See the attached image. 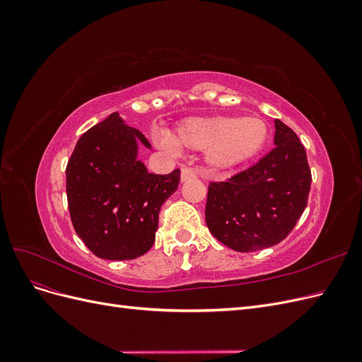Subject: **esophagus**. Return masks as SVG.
Listing matches in <instances>:
<instances>
[{
	"label": "esophagus",
	"instance_id": "1",
	"mask_svg": "<svg viewBox=\"0 0 362 362\" xmlns=\"http://www.w3.org/2000/svg\"><path fill=\"white\" fill-rule=\"evenodd\" d=\"M193 178H196V172L193 169H189V168L181 169V182H185V181L193 180Z\"/></svg>",
	"mask_w": 362,
	"mask_h": 362
}]
</instances>
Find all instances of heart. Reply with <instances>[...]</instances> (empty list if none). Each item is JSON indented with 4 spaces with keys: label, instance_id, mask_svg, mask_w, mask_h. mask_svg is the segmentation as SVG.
Wrapping results in <instances>:
<instances>
[{
    "label": "heart",
    "instance_id": "heart-1",
    "mask_svg": "<svg viewBox=\"0 0 362 362\" xmlns=\"http://www.w3.org/2000/svg\"><path fill=\"white\" fill-rule=\"evenodd\" d=\"M267 137L266 122L254 116L189 117L177 127L173 137L164 131L154 133L157 146L172 156L181 149L205 151L208 168L216 172L231 170L254 158Z\"/></svg>",
    "mask_w": 362,
    "mask_h": 362
}]
</instances>
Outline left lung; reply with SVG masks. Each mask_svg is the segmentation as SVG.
Here are the masks:
<instances>
[{
	"label": "left lung",
	"mask_w": 362,
	"mask_h": 362,
	"mask_svg": "<svg viewBox=\"0 0 362 362\" xmlns=\"http://www.w3.org/2000/svg\"><path fill=\"white\" fill-rule=\"evenodd\" d=\"M273 145L254 166L208 187L206 226L218 242L237 252L282 242L308 202L311 170L305 148L279 119H275Z\"/></svg>",
	"instance_id": "8db88e82"
}]
</instances>
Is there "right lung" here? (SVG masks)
Segmentation results:
<instances>
[{"label": "right lung", "instance_id": "right-lung-1", "mask_svg": "<svg viewBox=\"0 0 362 362\" xmlns=\"http://www.w3.org/2000/svg\"><path fill=\"white\" fill-rule=\"evenodd\" d=\"M139 129L112 113L78 139L66 168V194L75 233L96 257L134 259L156 242L161 205L178 189L180 170L149 173Z\"/></svg>", "mask_w": 362, "mask_h": 362}]
</instances>
